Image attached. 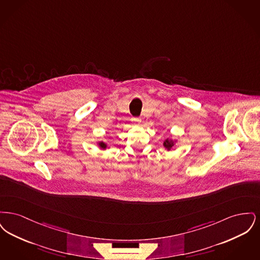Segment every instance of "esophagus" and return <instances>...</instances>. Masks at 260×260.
I'll use <instances>...</instances> for the list:
<instances>
[{
  "label": "esophagus",
  "mask_w": 260,
  "mask_h": 260,
  "mask_svg": "<svg viewBox=\"0 0 260 260\" xmlns=\"http://www.w3.org/2000/svg\"><path fill=\"white\" fill-rule=\"evenodd\" d=\"M132 121H133L134 123L139 124V123L141 122V119H140V118H138V117H134V118H132Z\"/></svg>",
  "instance_id": "34e87169"
}]
</instances>
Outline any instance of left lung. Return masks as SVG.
I'll return each mask as SVG.
<instances>
[{
    "instance_id": "left-lung-1",
    "label": "left lung",
    "mask_w": 260,
    "mask_h": 260,
    "mask_svg": "<svg viewBox=\"0 0 260 260\" xmlns=\"http://www.w3.org/2000/svg\"><path fill=\"white\" fill-rule=\"evenodd\" d=\"M164 145H165V147L168 149V150H171V149L173 148L174 143H173V140L166 139V141L164 142Z\"/></svg>"
}]
</instances>
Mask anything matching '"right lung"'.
<instances>
[{"label":"right lung","instance_id":"1","mask_svg":"<svg viewBox=\"0 0 260 260\" xmlns=\"http://www.w3.org/2000/svg\"><path fill=\"white\" fill-rule=\"evenodd\" d=\"M99 145H100V147H101V148H106V144H105V143H103V142H100V143H99Z\"/></svg>","mask_w":260,"mask_h":260}]
</instances>
